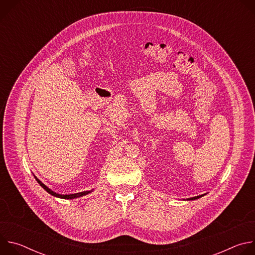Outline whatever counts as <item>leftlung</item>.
<instances>
[{"label": "left lung", "mask_w": 255, "mask_h": 255, "mask_svg": "<svg viewBox=\"0 0 255 255\" xmlns=\"http://www.w3.org/2000/svg\"><path fill=\"white\" fill-rule=\"evenodd\" d=\"M204 195H202V196H197V197H194V198H190V199H188V200H197V199H199V198H201V197H203Z\"/></svg>", "instance_id": "obj_1"}]
</instances>
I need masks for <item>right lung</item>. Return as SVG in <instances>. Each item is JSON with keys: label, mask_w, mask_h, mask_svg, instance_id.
Returning a JSON list of instances; mask_svg holds the SVG:
<instances>
[{"label": "right lung", "mask_w": 255, "mask_h": 255, "mask_svg": "<svg viewBox=\"0 0 255 255\" xmlns=\"http://www.w3.org/2000/svg\"><path fill=\"white\" fill-rule=\"evenodd\" d=\"M35 178H36V180H37V183L48 193V194H50V195H52V196H54V197H57V198H61V199H76V198H80V197H83V196H85V195H88L89 193H91L92 191H87V192H82V193H77V194H71V195H59V194H56V193H54L53 191H51L50 189H48L44 184H42L41 181L36 177V176H34Z\"/></svg>", "instance_id": "1"}]
</instances>
